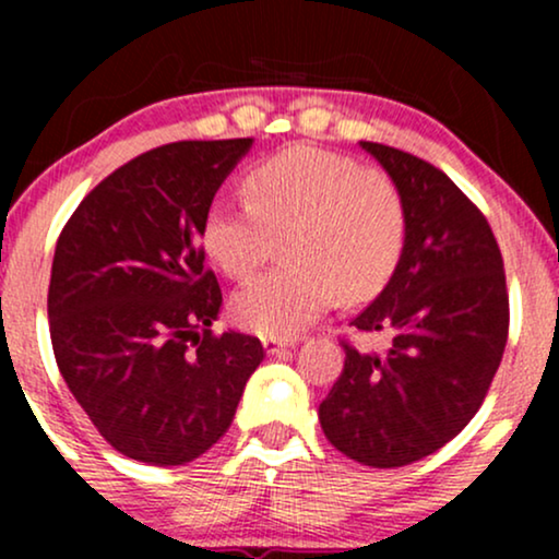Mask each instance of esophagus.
Returning a JSON list of instances; mask_svg holds the SVG:
<instances>
[{
  "mask_svg": "<svg viewBox=\"0 0 559 559\" xmlns=\"http://www.w3.org/2000/svg\"><path fill=\"white\" fill-rule=\"evenodd\" d=\"M262 346H265L267 355H278L281 349H286V346H292L288 338H275V336H265L262 338Z\"/></svg>",
  "mask_w": 559,
  "mask_h": 559,
  "instance_id": "1",
  "label": "esophagus"
}]
</instances>
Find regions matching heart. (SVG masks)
<instances>
[{"mask_svg":"<svg viewBox=\"0 0 559 559\" xmlns=\"http://www.w3.org/2000/svg\"><path fill=\"white\" fill-rule=\"evenodd\" d=\"M249 199L215 197L202 223L204 252L234 278L265 262L288 234L297 265L265 273L234 297L236 323L288 338L336 301L376 297L394 275L407 239L396 183L357 159L318 146L278 152L247 173Z\"/></svg>","mask_w":559,"mask_h":559,"instance_id":"heart-1","label":"heart"}]
</instances>
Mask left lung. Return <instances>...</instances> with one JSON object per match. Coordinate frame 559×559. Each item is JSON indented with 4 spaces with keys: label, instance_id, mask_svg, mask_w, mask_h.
<instances>
[{
    "label": "left lung",
    "instance_id": "obj_1",
    "mask_svg": "<svg viewBox=\"0 0 559 559\" xmlns=\"http://www.w3.org/2000/svg\"><path fill=\"white\" fill-rule=\"evenodd\" d=\"M360 146L400 189L407 239L389 284L349 323L381 346L344 342V370L318 418L355 463L402 467L478 413L504 355L510 299L489 223L452 178L394 146Z\"/></svg>",
    "mask_w": 559,
    "mask_h": 559
}]
</instances>
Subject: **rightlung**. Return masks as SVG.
I'll list each match as a JSON object with an SVG mask.
<instances>
[{"instance_id": "obj_1", "label": "right lung", "mask_w": 559, "mask_h": 559, "mask_svg": "<svg viewBox=\"0 0 559 559\" xmlns=\"http://www.w3.org/2000/svg\"><path fill=\"white\" fill-rule=\"evenodd\" d=\"M252 139L176 141L88 191L62 228L49 281L57 368L126 457L186 465L228 431L260 338L213 333L223 294L202 223Z\"/></svg>"}]
</instances>
